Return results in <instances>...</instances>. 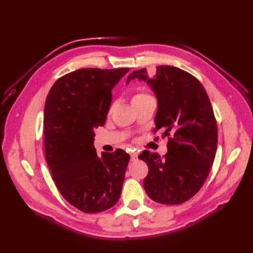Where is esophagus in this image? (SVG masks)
Returning <instances> with one entry per match:
<instances>
[{"label": "esophagus", "instance_id": "34e87169", "mask_svg": "<svg viewBox=\"0 0 253 253\" xmlns=\"http://www.w3.org/2000/svg\"><path fill=\"white\" fill-rule=\"evenodd\" d=\"M138 159V154L137 153H131V162H136Z\"/></svg>", "mask_w": 253, "mask_h": 253}]
</instances>
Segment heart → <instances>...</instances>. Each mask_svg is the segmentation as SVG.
Returning <instances> with one entry per match:
<instances>
[{
  "instance_id": "b5f03b06",
  "label": "heart",
  "mask_w": 253,
  "mask_h": 253,
  "mask_svg": "<svg viewBox=\"0 0 253 253\" xmlns=\"http://www.w3.org/2000/svg\"><path fill=\"white\" fill-rule=\"evenodd\" d=\"M145 97H149V95L145 94V93H137V94H135V95L133 96V101L138 100V99L145 98Z\"/></svg>"
}]
</instances>
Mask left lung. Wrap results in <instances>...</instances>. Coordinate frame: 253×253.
I'll return each instance as SVG.
<instances>
[{
  "mask_svg": "<svg viewBox=\"0 0 253 253\" xmlns=\"http://www.w3.org/2000/svg\"><path fill=\"white\" fill-rule=\"evenodd\" d=\"M148 84L157 99L155 131L170 136L168 153L143 151L139 159L149 167L143 180L151 200L178 205L194 196L208 177L217 149V126L212 106L202 83L174 66H157L149 77L147 68L127 76Z\"/></svg>",
  "mask_w": 253,
  "mask_h": 253,
  "instance_id": "left-lung-1",
  "label": "left lung"
}]
</instances>
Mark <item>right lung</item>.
Wrapping results in <instances>:
<instances>
[{"mask_svg":"<svg viewBox=\"0 0 253 253\" xmlns=\"http://www.w3.org/2000/svg\"><path fill=\"white\" fill-rule=\"evenodd\" d=\"M129 68H81L50 88L44 106L45 157L60 193L85 213L108 210L121 195L129 155H97L94 129L105 124L112 89Z\"/></svg>","mask_w":253,"mask_h":253,"instance_id":"obj_1","label":"right lung"}]
</instances>
